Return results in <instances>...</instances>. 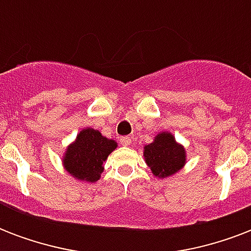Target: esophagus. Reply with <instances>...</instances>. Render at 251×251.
Instances as JSON below:
<instances>
[{
  "mask_svg": "<svg viewBox=\"0 0 251 251\" xmlns=\"http://www.w3.org/2000/svg\"><path fill=\"white\" fill-rule=\"evenodd\" d=\"M120 142H121L122 146H130V143H131V138H130V137H121V138H120Z\"/></svg>",
  "mask_w": 251,
  "mask_h": 251,
  "instance_id": "34e87169",
  "label": "esophagus"
}]
</instances>
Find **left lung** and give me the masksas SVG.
Listing matches in <instances>:
<instances>
[{
	"instance_id": "8db88e82",
	"label": "left lung",
	"mask_w": 251,
	"mask_h": 251,
	"mask_svg": "<svg viewBox=\"0 0 251 251\" xmlns=\"http://www.w3.org/2000/svg\"><path fill=\"white\" fill-rule=\"evenodd\" d=\"M143 156L153 176L165 178L175 175L186 163V152L168 131L157 134L152 143L145 146Z\"/></svg>"
}]
</instances>
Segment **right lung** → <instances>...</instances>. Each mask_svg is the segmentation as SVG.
Here are the masks:
<instances>
[{
    "instance_id": "obj_1",
    "label": "right lung",
    "mask_w": 251,
    "mask_h": 251,
    "mask_svg": "<svg viewBox=\"0 0 251 251\" xmlns=\"http://www.w3.org/2000/svg\"><path fill=\"white\" fill-rule=\"evenodd\" d=\"M116 147L117 143L113 139L102 137L99 130L87 127L69 146L62 163L66 172L74 178L95 182L104 171L102 163Z\"/></svg>"
}]
</instances>
